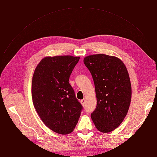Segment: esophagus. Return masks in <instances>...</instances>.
Segmentation results:
<instances>
[{"label": "esophagus", "mask_w": 157, "mask_h": 157, "mask_svg": "<svg viewBox=\"0 0 157 157\" xmlns=\"http://www.w3.org/2000/svg\"><path fill=\"white\" fill-rule=\"evenodd\" d=\"M80 103H81L82 106H85V103H86V101H85V99H82V100H80Z\"/></svg>", "instance_id": "obj_1"}]
</instances>
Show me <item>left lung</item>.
<instances>
[{
  "label": "left lung",
  "mask_w": 157,
  "mask_h": 157,
  "mask_svg": "<svg viewBox=\"0 0 157 157\" xmlns=\"http://www.w3.org/2000/svg\"><path fill=\"white\" fill-rule=\"evenodd\" d=\"M84 63L92 76L97 98L91 118L99 131L110 132L121 124L130 105L129 75L122 61L114 56L91 55Z\"/></svg>",
  "instance_id": "obj_1"
}]
</instances>
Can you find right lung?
<instances>
[{
    "instance_id": "1",
    "label": "right lung",
    "mask_w": 157,
    "mask_h": 157,
    "mask_svg": "<svg viewBox=\"0 0 157 157\" xmlns=\"http://www.w3.org/2000/svg\"><path fill=\"white\" fill-rule=\"evenodd\" d=\"M79 57H46L38 64L32 80L33 101L45 125L59 134L71 133L82 106L69 82Z\"/></svg>"
}]
</instances>
